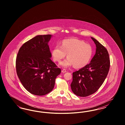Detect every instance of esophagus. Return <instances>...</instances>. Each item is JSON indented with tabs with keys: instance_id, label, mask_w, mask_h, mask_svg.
<instances>
[{
	"instance_id": "obj_1",
	"label": "esophagus",
	"mask_w": 125,
	"mask_h": 125,
	"mask_svg": "<svg viewBox=\"0 0 125 125\" xmlns=\"http://www.w3.org/2000/svg\"><path fill=\"white\" fill-rule=\"evenodd\" d=\"M66 72V69H63L62 70V73H65Z\"/></svg>"
}]
</instances>
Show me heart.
<instances>
[{
	"label": "heart",
	"instance_id": "obj_1",
	"mask_svg": "<svg viewBox=\"0 0 125 125\" xmlns=\"http://www.w3.org/2000/svg\"><path fill=\"white\" fill-rule=\"evenodd\" d=\"M92 53L93 49L90 44L75 39L64 40L61 46L56 45L52 51L54 61L60 62L67 54V58L61 62L60 65L64 67L73 65L76 68L86 65L91 59Z\"/></svg>",
	"mask_w": 125,
	"mask_h": 125
}]
</instances>
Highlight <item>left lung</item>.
Instances as JSON below:
<instances>
[{"label":"left lung","mask_w":125,"mask_h":125,"mask_svg":"<svg viewBox=\"0 0 125 125\" xmlns=\"http://www.w3.org/2000/svg\"><path fill=\"white\" fill-rule=\"evenodd\" d=\"M96 45L95 55L90 63L73 73L72 90L78 96L85 97L99 89L109 72L110 61L107 49L93 37Z\"/></svg>","instance_id":"obj_1"}]
</instances>
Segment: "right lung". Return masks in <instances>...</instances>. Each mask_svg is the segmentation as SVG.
<instances>
[{
  "mask_svg": "<svg viewBox=\"0 0 125 125\" xmlns=\"http://www.w3.org/2000/svg\"><path fill=\"white\" fill-rule=\"evenodd\" d=\"M51 37V35L36 36L24 43L16 57L18 77L26 89L35 95H45L52 91L61 73L51 60L48 42Z\"/></svg>",
  "mask_w": 125,
  "mask_h": 125,
  "instance_id": "1",
  "label": "right lung"
}]
</instances>
